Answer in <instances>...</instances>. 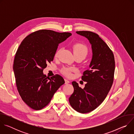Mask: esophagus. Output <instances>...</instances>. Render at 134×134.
Returning a JSON list of instances; mask_svg holds the SVG:
<instances>
[{
	"label": "esophagus",
	"instance_id": "1",
	"mask_svg": "<svg viewBox=\"0 0 134 134\" xmlns=\"http://www.w3.org/2000/svg\"><path fill=\"white\" fill-rule=\"evenodd\" d=\"M0 74H1V73H0ZM65 84H68V83H69V81L66 79L65 80Z\"/></svg>",
	"mask_w": 134,
	"mask_h": 134
}]
</instances>
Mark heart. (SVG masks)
I'll return each mask as SVG.
<instances>
[{
    "instance_id": "1",
    "label": "heart",
    "mask_w": 134,
    "mask_h": 134,
    "mask_svg": "<svg viewBox=\"0 0 134 134\" xmlns=\"http://www.w3.org/2000/svg\"><path fill=\"white\" fill-rule=\"evenodd\" d=\"M73 53L75 56H80L82 57L84 59L87 55L89 52V50L88 48L85 44L81 43H75L72 46ZM59 50L57 51L55 54V57H57L59 53ZM74 71V69L72 68H64L62 71V72L68 77H70L71 75V71Z\"/></svg>"
}]
</instances>
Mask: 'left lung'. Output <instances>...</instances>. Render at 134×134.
Instances as JSON below:
<instances>
[{
    "instance_id": "left-lung-1",
    "label": "left lung",
    "mask_w": 134,
    "mask_h": 134,
    "mask_svg": "<svg viewBox=\"0 0 134 134\" xmlns=\"http://www.w3.org/2000/svg\"><path fill=\"white\" fill-rule=\"evenodd\" d=\"M76 33L88 40L93 55L90 69L82 76V80L87 82L84 88L72 82L74 91L69 102L75 110L86 113L98 108L107 96L113 82L115 62L112 51L99 35L91 31Z\"/></svg>"
}]
</instances>
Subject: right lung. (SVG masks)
I'll return each instance as SVG.
<instances>
[{"mask_svg":"<svg viewBox=\"0 0 134 134\" xmlns=\"http://www.w3.org/2000/svg\"><path fill=\"white\" fill-rule=\"evenodd\" d=\"M71 35L39 30L27 35L19 46L13 64L16 84L22 99L31 108L39 110L47 106L65 83L59 75L50 79L43 70L53 61L59 44Z\"/></svg>","mask_w":134,"mask_h":134,"instance_id":"right-lung-1","label":"right lung"}]
</instances>
